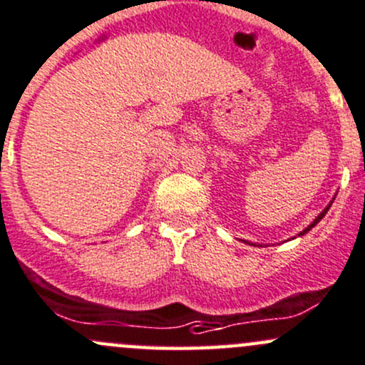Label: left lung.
I'll return each instance as SVG.
<instances>
[{"instance_id": "8db88e82", "label": "left lung", "mask_w": 365, "mask_h": 365, "mask_svg": "<svg viewBox=\"0 0 365 365\" xmlns=\"http://www.w3.org/2000/svg\"><path fill=\"white\" fill-rule=\"evenodd\" d=\"M331 205H332V202H331ZM331 205H329V206H327V208H325V210H324V212H322L320 215H318V217H317V218H314V220H313V224H312V225H308V227H306V229H304V231H302L301 234H299V236H302V234H306V232H308V231H309V229H313V227H314V225H317V224H318V222H320V220H322V218H324V217H325V213H327V212H329V208H331Z\"/></svg>"}]
</instances>
